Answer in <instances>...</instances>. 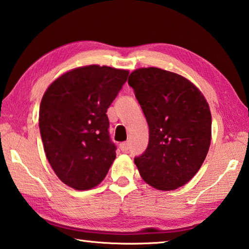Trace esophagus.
Listing matches in <instances>:
<instances>
[{"label": "esophagus", "mask_w": 249, "mask_h": 249, "mask_svg": "<svg viewBox=\"0 0 249 249\" xmlns=\"http://www.w3.org/2000/svg\"><path fill=\"white\" fill-rule=\"evenodd\" d=\"M128 142H122V144H120V149L122 151H126L128 149Z\"/></svg>", "instance_id": "esophagus-1"}]
</instances>
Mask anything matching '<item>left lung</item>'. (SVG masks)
Listing matches in <instances>:
<instances>
[{
  "mask_svg": "<svg viewBox=\"0 0 249 249\" xmlns=\"http://www.w3.org/2000/svg\"><path fill=\"white\" fill-rule=\"evenodd\" d=\"M149 126V142L134 159L151 187L170 191L189 182L203 163L212 137V116L204 95L190 80L155 67L129 74Z\"/></svg>",
  "mask_w": 249,
  "mask_h": 249,
  "instance_id": "left-lung-1",
  "label": "left lung"
}]
</instances>
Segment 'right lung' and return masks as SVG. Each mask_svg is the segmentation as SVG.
<instances>
[{
	"instance_id": "add662e5",
	"label": "right lung",
	"mask_w": 249,
	"mask_h": 249,
	"mask_svg": "<svg viewBox=\"0 0 249 249\" xmlns=\"http://www.w3.org/2000/svg\"><path fill=\"white\" fill-rule=\"evenodd\" d=\"M129 71L90 65L58 77L39 107L41 141L53 170L74 190L102 182L115 160L107 111Z\"/></svg>"
}]
</instances>
